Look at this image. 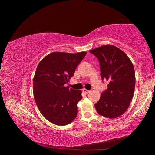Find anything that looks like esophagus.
Wrapping results in <instances>:
<instances>
[{"label": "esophagus", "mask_w": 155, "mask_h": 155, "mask_svg": "<svg viewBox=\"0 0 155 155\" xmlns=\"http://www.w3.org/2000/svg\"><path fill=\"white\" fill-rule=\"evenodd\" d=\"M83 91L84 93H86V94H87V93H90V90H86V89H85V88H84V89L83 90Z\"/></svg>", "instance_id": "obj_1"}]
</instances>
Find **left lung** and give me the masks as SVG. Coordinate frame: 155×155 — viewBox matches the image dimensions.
<instances>
[{"label": "left lung", "mask_w": 155, "mask_h": 155, "mask_svg": "<svg viewBox=\"0 0 155 155\" xmlns=\"http://www.w3.org/2000/svg\"><path fill=\"white\" fill-rule=\"evenodd\" d=\"M90 52L99 61L101 79L109 82L108 88L94 104L95 108L102 116L117 118L126 111L133 97L136 83L133 64L122 50L114 45H103Z\"/></svg>", "instance_id": "obj_1"}]
</instances>
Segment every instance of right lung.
<instances>
[{
  "label": "right lung",
  "mask_w": 155,
  "mask_h": 155,
  "mask_svg": "<svg viewBox=\"0 0 155 155\" xmlns=\"http://www.w3.org/2000/svg\"><path fill=\"white\" fill-rule=\"evenodd\" d=\"M86 52H52L38 64L33 78V95L40 112L49 122L65 126L78 115L81 90L65 84L69 82Z\"/></svg>",
  "instance_id": "add662e5"
}]
</instances>
